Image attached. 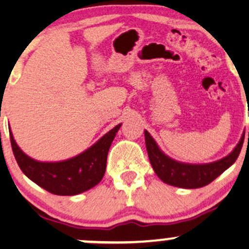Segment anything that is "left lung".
I'll list each match as a JSON object with an SVG mask.
<instances>
[{
    "mask_svg": "<svg viewBox=\"0 0 249 249\" xmlns=\"http://www.w3.org/2000/svg\"><path fill=\"white\" fill-rule=\"evenodd\" d=\"M144 133L148 159L154 172L165 184L180 188H199L206 186L214 179L218 178L220 174L235 162L245 139V133H242L241 139L232 152L219 160L207 162V164H188V162L174 160L171 157L166 156L146 130L144 131Z\"/></svg>",
    "mask_w": 249,
    "mask_h": 249,
    "instance_id": "1",
    "label": "left lung"
}]
</instances>
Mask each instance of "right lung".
Here are the masks:
<instances>
[{
    "label": "right lung",
    "instance_id": "obj_1",
    "mask_svg": "<svg viewBox=\"0 0 249 249\" xmlns=\"http://www.w3.org/2000/svg\"><path fill=\"white\" fill-rule=\"evenodd\" d=\"M122 124L102 137L92 146L61 161H38L18 147L9 130L11 147L17 164L31 181L57 196H76L101 182L107 168V152Z\"/></svg>",
    "mask_w": 249,
    "mask_h": 249
}]
</instances>
